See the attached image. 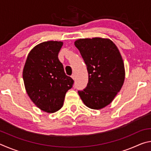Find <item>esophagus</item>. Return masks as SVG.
Listing matches in <instances>:
<instances>
[{"instance_id": "esophagus-1", "label": "esophagus", "mask_w": 151, "mask_h": 151, "mask_svg": "<svg viewBox=\"0 0 151 151\" xmlns=\"http://www.w3.org/2000/svg\"><path fill=\"white\" fill-rule=\"evenodd\" d=\"M71 77H72L73 80H75V74H73L72 76H71Z\"/></svg>"}]
</instances>
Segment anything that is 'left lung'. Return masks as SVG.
I'll list each match as a JSON object with an SVG mask.
<instances>
[{
	"mask_svg": "<svg viewBox=\"0 0 151 151\" xmlns=\"http://www.w3.org/2000/svg\"><path fill=\"white\" fill-rule=\"evenodd\" d=\"M75 45L88 73L87 86L78 91L79 96L88 108L103 109L113 101L124 83L125 71L121 53L109 39H81Z\"/></svg>",
	"mask_w": 151,
	"mask_h": 151,
	"instance_id": "8db88e82",
	"label": "left lung"
}]
</instances>
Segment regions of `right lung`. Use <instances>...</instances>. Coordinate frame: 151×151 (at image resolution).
<instances>
[{"instance_id": "obj_1", "label": "right lung", "mask_w": 151, "mask_h": 151, "mask_svg": "<svg viewBox=\"0 0 151 151\" xmlns=\"http://www.w3.org/2000/svg\"><path fill=\"white\" fill-rule=\"evenodd\" d=\"M60 41L40 43L28 55L22 77L28 95L38 108L52 113L62 108L74 81L66 75L58 54Z\"/></svg>"}]
</instances>
